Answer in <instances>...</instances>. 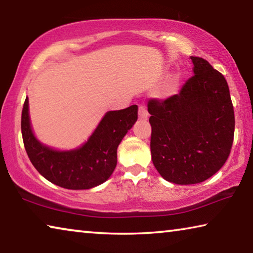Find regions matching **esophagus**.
Listing matches in <instances>:
<instances>
[{"label": "esophagus", "mask_w": 253, "mask_h": 253, "mask_svg": "<svg viewBox=\"0 0 253 253\" xmlns=\"http://www.w3.org/2000/svg\"><path fill=\"white\" fill-rule=\"evenodd\" d=\"M138 116L140 119H147L148 118V111L145 108V106L139 105L138 106Z\"/></svg>", "instance_id": "1"}]
</instances>
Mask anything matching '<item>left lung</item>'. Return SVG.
<instances>
[{
  "instance_id": "1",
  "label": "left lung",
  "mask_w": 253,
  "mask_h": 253,
  "mask_svg": "<svg viewBox=\"0 0 253 253\" xmlns=\"http://www.w3.org/2000/svg\"><path fill=\"white\" fill-rule=\"evenodd\" d=\"M194 75L165 100L151 98L153 164L166 181L196 184L215 174L230 155L234 111L223 75L191 57Z\"/></svg>"
}]
</instances>
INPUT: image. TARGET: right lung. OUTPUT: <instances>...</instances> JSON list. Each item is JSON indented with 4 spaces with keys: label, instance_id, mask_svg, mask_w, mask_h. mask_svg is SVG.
Wrapping results in <instances>:
<instances>
[{
    "label": "right lung",
    "instance_id": "obj_1",
    "mask_svg": "<svg viewBox=\"0 0 253 253\" xmlns=\"http://www.w3.org/2000/svg\"><path fill=\"white\" fill-rule=\"evenodd\" d=\"M138 107L108 111L83 147L58 152L38 142L29 118V100L25 98L21 130L30 161L42 176L68 190H88L109 178L117 165V147L137 121Z\"/></svg>",
    "mask_w": 253,
    "mask_h": 253
}]
</instances>
